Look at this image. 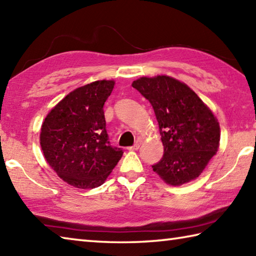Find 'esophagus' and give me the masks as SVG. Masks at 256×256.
I'll return each mask as SVG.
<instances>
[{
	"instance_id": "34e87169",
	"label": "esophagus",
	"mask_w": 256,
	"mask_h": 256,
	"mask_svg": "<svg viewBox=\"0 0 256 256\" xmlns=\"http://www.w3.org/2000/svg\"><path fill=\"white\" fill-rule=\"evenodd\" d=\"M138 148H140V142H136V144H134V146H130L128 150H138Z\"/></svg>"
}]
</instances>
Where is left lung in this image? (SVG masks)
Returning <instances> with one entry per match:
<instances>
[{"label":"left lung","mask_w":256,"mask_h":256,"mask_svg":"<svg viewBox=\"0 0 256 256\" xmlns=\"http://www.w3.org/2000/svg\"><path fill=\"white\" fill-rule=\"evenodd\" d=\"M132 86L150 102L159 124L164 152L153 171L171 186L198 178L220 146V123L212 110L172 77H141Z\"/></svg>","instance_id":"8db88e82"}]
</instances>
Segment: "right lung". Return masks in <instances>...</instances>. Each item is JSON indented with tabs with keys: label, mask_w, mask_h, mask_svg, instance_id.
Returning <instances> with one entry per match:
<instances>
[{
	"label": "right lung",
	"mask_w": 256,
	"mask_h": 256,
	"mask_svg": "<svg viewBox=\"0 0 256 256\" xmlns=\"http://www.w3.org/2000/svg\"><path fill=\"white\" fill-rule=\"evenodd\" d=\"M114 85V80H97L76 88L50 110L41 126L46 160L76 188L100 187L123 156L122 148L108 141L103 108Z\"/></svg>",
	"instance_id": "right-lung-1"
}]
</instances>
